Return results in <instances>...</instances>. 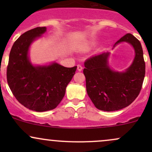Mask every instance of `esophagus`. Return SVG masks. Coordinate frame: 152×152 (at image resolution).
Segmentation results:
<instances>
[{"label": "esophagus", "mask_w": 152, "mask_h": 152, "mask_svg": "<svg viewBox=\"0 0 152 152\" xmlns=\"http://www.w3.org/2000/svg\"><path fill=\"white\" fill-rule=\"evenodd\" d=\"M82 69H83V67L81 65H77V70L78 71H81Z\"/></svg>", "instance_id": "1"}]
</instances>
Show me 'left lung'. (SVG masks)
Segmentation results:
<instances>
[{"label":"left lung","instance_id":"left-lung-1","mask_svg":"<svg viewBox=\"0 0 152 152\" xmlns=\"http://www.w3.org/2000/svg\"><path fill=\"white\" fill-rule=\"evenodd\" d=\"M122 42L132 45L135 57L124 72L113 71L108 58L110 53H102L88 58L84 63L87 94L99 110L114 111L130 105L139 96L145 76V62L140 41L132 34L120 38L115 46Z\"/></svg>","mask_w":152,"mask_h":152}]
</instances>
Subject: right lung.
<instances>
[{
  "instance_id": "right-lung-1",
  "label": "right lung",
  "mask_w": 152,
  "mask_h": 152,
  "mask_svg": "<svg viewBox=\"0 0 152 152\" xmlns=\"http://www.w3.org/2000/svg\"><path fill=\"white\" fill-rule=\"evenodd\" d=\"M46 31V27H37L23 34L12 46L7 67V81L15 99L38 112L52 110L60 104L77 68H66L57 63L47 66L31 64V44Z\"/></svg>"
}]
</instances>
